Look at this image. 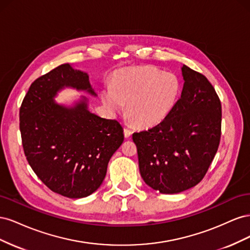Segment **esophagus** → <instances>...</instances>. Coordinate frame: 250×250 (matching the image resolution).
Wrapping results in <instances>:
<instances>
[{"label": "esophagus", "instance_id": "esophagus-1", "mask_svg": "<svg viewBox=\"0 0 250 250\" xmlns=\"http://www.w3.org/2000/svg\"><path fill=\"white\" fill-rule=\"evenodd\" d=\"M131 133H132V131L129 129V128H124V135H125V138H129L130 135H131Z\"/></svg>", "mask_w": 250, "mask_h": 250}]
</instances>
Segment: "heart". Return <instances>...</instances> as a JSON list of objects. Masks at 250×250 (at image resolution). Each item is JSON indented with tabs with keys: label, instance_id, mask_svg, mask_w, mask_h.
I'll use <instances>...</instances> for the list:
<instances>
[{
	"label": "heart",
	"instance_id": "obj_1",
	"mask_svg": "<svg viewBox=\"0 0 250 250\" xmlns=\"http://www.w3.org/2000/svg\"><path fill=\"white\" fill-rule=\"evenodd\" d=\"M181 90L179 78L153 65L123 67L113 74L111 86L102 90V100L112 111L127 103V115L139 126L157 124L175 106Z\"/></svg>",
	"mask_w": 250,
	"mask_h": 250
}]
</instances>
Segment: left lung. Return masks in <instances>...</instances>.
<instances>
[{
  "label": "left lung",
  "mask_w": 250,
  "mask_h": 250,
  "mask_svg": "<svg viewBox=\"0 0 250 250\" xmlns=\"http://www.w3.org/2000/svg\"><path fill=\"white\" fill-rule=\"evenodd\" d=\"M175 106L162 122L134 132L145 183L163 194L188 190L203 179L221 138L220 99L208 78L187 65Z\"/></svg>",
  "instance_id": "1"
}]
</instances>
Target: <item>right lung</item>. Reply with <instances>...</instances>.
<instances>
[{"mask_svg": "<svg viewBox=\"0 0 250 250\" xmlns=\"http://www.w3.org/2000/svg\"><path fill=\"white\" fill-rule=\"evenodd\" d=\"M64 86L95 95L88 75L60 64L32 82L20 108V130L27 161L51 191L86 197L100 187L111 155L124 141L117 120L103 119L81 102L66 108L53 101Z\"/></svg>", "mask_w": 250, "mask_h": 250, "instance_id": "right-lung-1", "label": "right lung"}]
</instances>
